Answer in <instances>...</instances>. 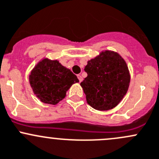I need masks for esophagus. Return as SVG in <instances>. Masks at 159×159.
<instances>
[{
	"label": "esophagus",
	"mask_w": 159,
	"mask_h": 159,
	"mask_svg": "<svg viewBox=\"0 0 159 159\" xmlns=\"http://www.w3.org/2000/svg\"><path fill=\"white\" fill-rule=\"evenodd\" d=\"M78 80H79V82H81V81H83V78L81 77V75H78Z\"/></svg>",
	"instance_id": "esophagus-1"
}]
</instances>
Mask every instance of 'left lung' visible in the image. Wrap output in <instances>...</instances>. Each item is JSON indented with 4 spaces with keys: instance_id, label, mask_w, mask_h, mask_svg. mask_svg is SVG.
<instances>
[{
    "instance_id": "obj_1",
    "label": "left lung",
    "mask_w": 159,
    "mask_h": 159,
    "mask_svg": "<svg viewBox=\"0 0 159 159\" xmlns=\"http://www.w3.org/2000/svg\"><path fill=\"white\" fill-rule=\"evenodd\" d=\"M88 76L81 83L88 104L98 111L115 108L127 93L130 74L125 61L118 53L104 51L88 61Z\"/></svg>"
}]
</instances>
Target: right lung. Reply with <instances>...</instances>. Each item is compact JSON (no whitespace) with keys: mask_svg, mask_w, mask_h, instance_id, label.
I'll use <instances>...</instances> for the list:
<instances>
[{"mask_svg":"<svg viewBox=\"0 0 159 159\" xmlns=\"http://www.w3.org/2000/svg\"><path fill=\"white\" fill-rule=\"evenodd\" d=\"M29 82L34 94L41 102L57 105L65 98L72 84L79 80L57 60L45 57L31 70Z\"/></svg>","mask_w":159,"mask_h":159,"instance_id":"1","label":"right lung"}]
</instances>
